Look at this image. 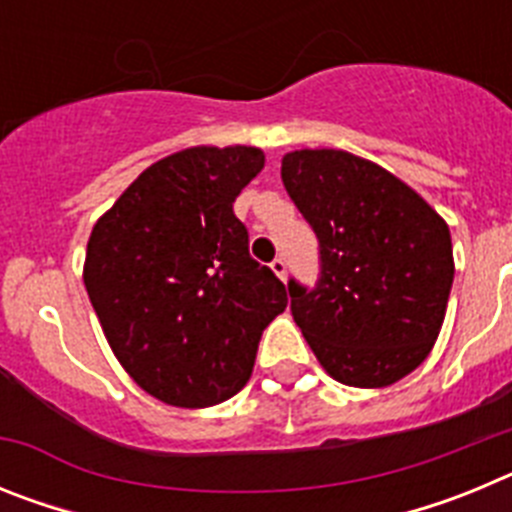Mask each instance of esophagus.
<instances>
[{"mask_svg": "<svg viewBox=\"0 0 512 512\" xmlns=\"http://www.w3.org/2000/svg\"><path fill=\"white\" fill-rule=\"evenodd\" d=\"M271 271H274V274H277L279 279L287 277V264H284V259H274V261H271Z\"/></svg>", "mask_w": 512, "mask_h": 512, "instance_id": "34e87169", "label": "esophagus"}]
</instances>
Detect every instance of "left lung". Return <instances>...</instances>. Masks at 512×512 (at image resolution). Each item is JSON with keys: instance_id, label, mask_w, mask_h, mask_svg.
I'll list each match as a JSON object with an SVG mask.
<instances>
[{"instance_id": "left-lung-1", "label": "left lung", "mask_w": 512, "mask_h": 512, "mask_svg": "<svg viewBox=\"0 0 512 512\" xmlns=\"http://www.w3.org/2000/svg\"><path fill=\"white\" fill-rule=\"evenodd\" d=\"M282 182L320 243V279H292V315L348 387H390L431 354L454 282L449 225L395 174L336 148L282 158Z\"/></svg>"}]
</instances>
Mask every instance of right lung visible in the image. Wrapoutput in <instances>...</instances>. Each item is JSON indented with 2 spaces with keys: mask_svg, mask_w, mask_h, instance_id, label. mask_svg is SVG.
Masks as SVG:
<instances>
[{
  "mask_svg": "<svg viewBox=\"0 0 512 512\" xmlns=\"http://www.w3.org/2000/svg\"><path fill=\"white\" fill-rule=\"evenodd\" d=\"M261 169V148H184L148 166L89 235L84 284L107 343L166 405L210 408L241 392L261 333L287 307L233 212Z\"/></svg>",
  "mask_w": 512,
  "mask_h": 512,
  "instance_id": "obj_1",
  "label": "right lung"
}]
</instances>
